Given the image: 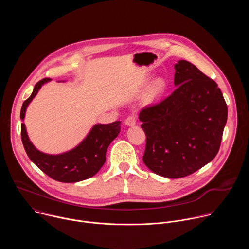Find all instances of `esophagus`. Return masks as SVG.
<instances>
[{
  "label": "esophagus",
  "mask_w": 249,
  "mask_h": 249,
  "mask_svg": "<svg viewBox=\"0 0 249 249\" xmlns=\"http://www.w3.org/2000/svg\"><path fill=\"white\" fill-rule=\"evenodd\" d=\"M125 124L129 127H132V126H135L136 125V116L134 115H131L129 116L126 120H125Z\"/></svg>",
  "instance_id": "34e87169"
}]
</instances>
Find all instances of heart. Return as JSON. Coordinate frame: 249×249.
Instances as JSON below:
<instances>
[{
	"label": "heart",
	"mask_w": 249,
	"mask_h": 249,
	"mask_svg": "<svg viewBox=\"0 0 249 249\" xmlns=\"http://www.w3.org/2000/svg\"><path fill=\"white\" fill-rule=\"evenodd\" d=\"M148 81H146V83ZM166 89H167L166 81L161 77L156 78L149 87V89L146 94V101L149 103H153L160 100L165 93Z\"/></svg>",
	"instance_id": "b5f03b06"
}]
</instances>
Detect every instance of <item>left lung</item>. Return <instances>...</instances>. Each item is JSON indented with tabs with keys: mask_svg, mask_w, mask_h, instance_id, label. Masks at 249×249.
Here are the masks:
<instances>
[{
	"mask_svg": "<svg viewBox=\"0 0 249 249\" xmlns=\"http://www.w3.org/2000/svg\"><path fill=\"white\" fill-rule=\"evenodd\" d=\"M174 69L176 89L139 113L147 137L143 161L167 178L187 176L213 160L228 119V106L215 81L185 60Z\"/></svg>",
	"mask_w": 249,
	"mask_h": 249,
	"instance_id": "obj_1",
	"label": "left lung"
}]
</instances>
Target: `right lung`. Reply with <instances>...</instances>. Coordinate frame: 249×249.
Wrapping results in <instances>:
<instances>
[{"label":"right lung","mask_w":249,"mask_h":249,"mask_svg":"<svg viewBox=\"0 0 249 249\" xmlns=\"http://www.w3.org/2000/svg\"><path fill=\"white\" fill-rule=\"evenodd\" d=\"M50 81V79H43L34 86L31 95L21 106V121L24 120L29 103L36 96L41 87ZM120 121L109 124H95L79 145L58 155L46 154L35 148L29 140L23 122L21 123V140L28 158L38 168L54 180L73 183L86 180L99 171L105 162L108 146L120 133Z\"/></svg>","instance_id":"obj_1"}]
</instances>
